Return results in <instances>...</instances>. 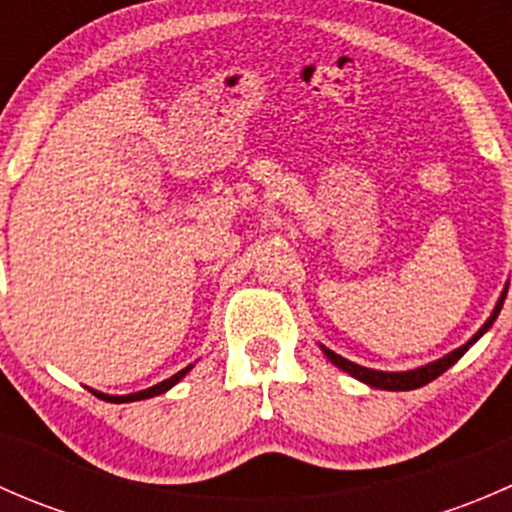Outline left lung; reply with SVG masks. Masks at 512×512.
Wrapping results in <instances>:
<instances>
[{
    "mask_svg": "<svg viewBox=\"0 0 512 512\" xmlns=\"http://www.w3.org/2000/svg\"><path fill=\"white\" fill-rule=\"evenodd\" d=\"M505 294H508V285H505L503 294H500L498 304H495V309H493V314H490V317H488V322H485L483 327H480L478 332L473 334L471 342H466V344H463V347L453 349V352L443 356V359H436V361H431V364L421 366V369H411V371H376V369H366V366H359V364H354V361L344 359V356L334 354L332 349H327V347H324V344H322V352H324V356H327L329 361H332L334 366H339V369H342V371H347V374H352L354 379H359V381H364V384L374 386V389H384V391H411V389H421V386L431 384L433 379H438V376H441L443 371L451 369V366L456 364V361L461 359V356L466 354L468 349H471L473 344H476L478 339L483 337V334L488 332L490 327H493V322H495V319H498L500 309H503Z\"/></svg>",
    "mask_w": 512,
    "mask_h": 512,
    "instance_id": "obj_1",
    "label": "left lung"
}]
</instances>
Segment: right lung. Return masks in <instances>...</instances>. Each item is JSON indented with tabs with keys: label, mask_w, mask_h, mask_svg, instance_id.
I'll return each mask as SVG.
<instances>
[{
	"label": "right lung",
	"mask_w": 512,
	"mask_h": 512,
	"mask_svg": "<svg viewBox=\"0 0 512 512\" xmlns=\"http://www.w3.org/2000/svg\"><path fill=\"white\" fill-rule=\"evenodd\" d=\"M190 369H193V364H190V366H185V369H180L178 374H173V376H170V379H165V381H160V384L151 386V389H143V391H138V394H128V396H108V394H101V391H94V389H91V394H96L98 399H103V401H113V404H128V401H143V399H151V396L165 394V391H168L170 386H175V384H178V381L183 379V376L188 374Z\"/></svg>",
	"instance_id": "right-lung-1"
}]
</instances>
